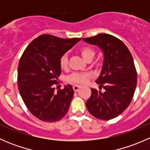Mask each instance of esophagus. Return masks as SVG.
Wrapping results in <instances>:
<instances>
[{"label":"esophagus","instance_id":"esophagus-1","mask_svg":"<svg viewBox=\"0 0 150 150\" xmlns=\"http://www.w3.org/2000/svg\"><path fill=\"white\" fill-rule=\"evenodd\" d=\"M80 88H81V86H78V85H74V86H73L74 91L77 92L78 90H79Z\"/></svg>","mask_w":150,"mask_h":150}]
</instances>
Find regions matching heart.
<instances>
[{
    "label": "heart",
    "instance_id": "heart-1",
    "mask_svg": "<svg viewBox=\"0 0 150 150\" xmlns=\"http://www.w3.org/2000/svg\"><path fill=\"white\" fill-rule=\"evenodd\" d=\"M79 53L86 62L91 61L95 55L94 49L88 46L81 47L79 49ZM68 64H69V62H68L67 54H64L60 58V67L62 69L66 70L68 69ZM89 77H90L89 73H73L69 75V77H67V82L72 83L83 84L87 82Z\"/></svg>",
    "mask_w": 150,
    "mask_h": 150
}]
</instances>
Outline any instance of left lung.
Listing matches in <instances>:
<instances>
[{
    "instance_id": "left-lung-1",
    "label": "left lung",
    "mask_w": 150,
    "mask_h": 150,
    "mask_svg": "<svg viewBox=\"0 0 150 150\" xmlns=\"http://www.w3.org/2000/svg\"><path fill=\"white\" fill-rule=\"evenodd\" d=\"M83 40L97 46L104 54L102 71L96 83L104 91L91 88L86 107L96 118L111 120L123 112L132 101L137 83L134 59L127 46L111 35L100 33Z\"/></svg>"
}]
</instances>
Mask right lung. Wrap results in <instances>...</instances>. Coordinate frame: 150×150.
Masks as SVG:
<instances>
[{"mask_svg": "<svg viewBox=\"0 0 150 150\" xmlns=\"http://www.w3.org/2000/svg\"><path fill=\"white\" fill-rule=\"evenodd\" d=\"M81 38L64 39L41 35L24 51L18 66V88L29 111L39 120L56 122L67 114L73 97L71 85L56 92L62 56Z\"/></svg>", "mask_w": 150, "mask_h": 150, "instance_id": "1", "label": "right lung"}]
</instances>
